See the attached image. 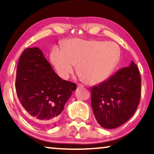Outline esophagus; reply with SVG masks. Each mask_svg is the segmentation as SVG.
Here are the masks:
<instances>
[{
    "label": "esophagus",
    "mask_w": 154,
    "mask_h": 154,
    "mask_svg": "<svg viewBox=\"0 0 154 154\" xmlns=\"http://www.w3.org/2000/svg\"><path fill=\"white\" fill-rule=\"evenodd\" d=\"M83 87H84V86L82 84H77V88H83Z\"/></svg>",
    "instance_id": "esophagus-1"
}]
</instances>
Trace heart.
<instances>
[{
	"label": "heart",
	"instance_id": "obj_1",
	"mask_svg": "<svg viewBox=\"0 0 154 154\" xmlns=\"http://www.w3.org/2000/svg\"><path fill=\"white\" fill-rule=\"evenodd\" d=\"M120 56V48L113 42L72 38L61 48H54L50 60L61 79H67L77 66L81 79L88 84H97L113 74Z\"/></svg>",
	"mask_w": 154,
	"mask_h": 154
}]
</instances>
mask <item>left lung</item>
I'll return each mask as SVG.
<instances>
[{"mask_svg": "<svg viewBox=\"0 0 154 154\" xmlns=\"http://www.w3.org/2000/svg\"><path fill=\"white\" fill-rule=\"evenodd\" d=\"M140 88V75L133 61L128 67L92 87V109L101 127L111 129L129 120L139 104Z\"/></svg>", "mask_w": 154, "mask_h": 154, "instance_id": "left-lung-1", "label": "left lung"}]
</instances>
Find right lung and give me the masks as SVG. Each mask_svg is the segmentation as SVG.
<instances>
[{
    "instance_id": "obj_1",
    "label": "right lung",
    "mask_w": 154,
    "mask_h": 154,
    "mask_svg": "<svg viewBox=\"0 0 154 154\" xmlns=\"http://www.w3.org/2000/svg\"><path fill=\"white\" fill-rule=\"evenodd\" d=\"M16 90L20 104L30 119L41 128L57 120L72 92L75 83L59 77L37 47L23 52L18 63Z\"/></svg>"
}]
</instances>
